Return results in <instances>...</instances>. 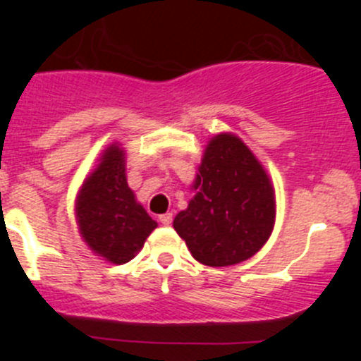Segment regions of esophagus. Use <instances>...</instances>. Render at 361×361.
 I'll return each mask as SVG.
<instances>
[{"label": "esophagus", "instance_id": "34e87169", "mask_svg": "<svg viewBox=\"0 0 361 361\" xmlns=\"http://www.w3.org/2000/svg\"><path fill=\"white\" fill-rule=\"evenodd\" d=\"M159 220H161V224L170 226V224H171V220H173V215H171V213H164V215L159 216Z\"/></svg>", "mask_w": 361, "mask_h": 361}]
</instances>
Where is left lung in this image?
Wrapping results in <instances>:
<instances>
[{"mask_svg": "<svg viewBox=\"0 0 361 361\" xmlns=\"http://www.w3.org/2000/svg\"><path fill=\"white\" fill-rule=\"evenodd\" d=\"M195 193L173 228L191 257L209 267L240 264L269 240L275 186L250 146L231 132L213 135L191 184Z\"/></svg>", "mask_w": 361, "mask_h": 361, "instance_id": "1", "label": "left lung"}]
</instances>
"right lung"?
Wrapping results in <instances>:
<instances>
[{"instance_id": "1", "label": "right lung", "mask_w": 361, "mask_h": 361, "mask_svg": "<svg viewBox=\"0 0 361 361\" xmlns=\"http://www.w3.org/2000/svg\"><path fill=\"white\" fill-rule=\"evenodd\" d=\"M82 242L110 264H126L142 250L157 222L146 213L126 180V149L111 142L101 152L75 197Z\"/></svg>"}]
</instances>
